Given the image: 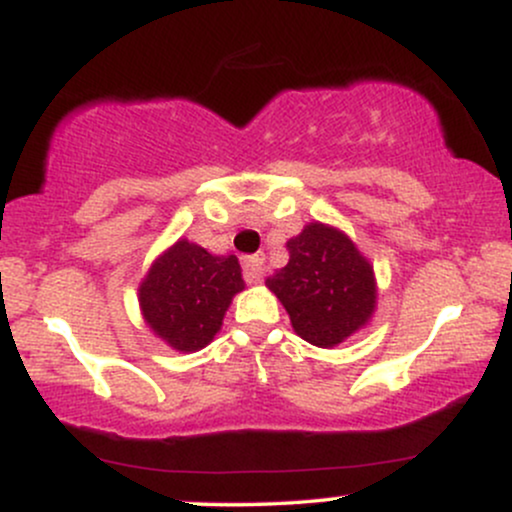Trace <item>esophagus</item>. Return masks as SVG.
<instances>
[{
    "mask_svg": "<svg viewBox=\"0 0 512 512\" xmlns=\"http://www.w3.org/2000/svg\"><path fill=\"white\" fill-rule=\"evenodd\" d=\"M243 274H245V281H250V284H260L264 276V255L245 257Z\"/></svg>",
    "mask_w": 512,
    "mask_h": 512,
    "instance_id": "1",
    "label": "esophagus"
}]
</instances>
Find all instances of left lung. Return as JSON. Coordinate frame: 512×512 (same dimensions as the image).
<instances>
[{
	"instance_id": "8db88e82",
	"label": "left lung",
	"mask_w": 512,
	"mask_h": 512,
	"mask_svg": "<svg viewBox=\"0 0 512 512\" xmlns=\"http://www.w3.org/2000/svg\"><path fill=\"white\" fill-rule=\"evenodd\" d=\"M289 264L269 276V291L305 342L330 349L373 317V267L346 233L315 221L286 243Z\"/></svg>"
}]
</instances>
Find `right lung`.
I'll return each instance as SVG.
<instances>
[{"label": "right lung", "mask_w": 512, "mask_h": 512, "mask_svg": "<svg viewBox=\"0 0 512 512\" xmlns=\"http://www.w3.org/2000/svg\"><path fill=\"white\" fill-rule=\"evenodd\" d=\"M243 289L236 255H211L180 238L151 264L139 286V305L156 337L190 354L214 339L233 296Z\"/></svg>", "instance_id": "add662e5"}]
</instances>
